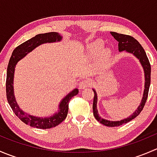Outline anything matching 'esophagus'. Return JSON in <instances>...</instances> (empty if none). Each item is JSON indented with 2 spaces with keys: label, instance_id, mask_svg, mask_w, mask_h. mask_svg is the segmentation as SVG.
<instances>
[{
  "label": "esophagus",
  "instance_id": "34e87169",
  "mask_svg": "<svg viewBox=\"0 0 157 157\" xmlns=\"http://www.w3.org/2000/svg\"><path fill=\"white\" fill-rule=\"evenodd\" d=\"M90 84H91V83H90V80H85L80 82V84H79V87L80 89H84L85 87H88L89 86H90Z\"/></svg>",
  "mask_w": 157,
  "mask_h": 157
}]
</instances>
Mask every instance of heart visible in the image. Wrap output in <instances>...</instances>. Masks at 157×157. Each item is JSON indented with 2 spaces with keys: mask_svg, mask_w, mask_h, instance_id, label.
<instances>
[{
  "mask_svg": "<svg viewBox=\"0 0 157 157\" xmlns=\"http://www.w3.org/2000/svg\"><path fill=\"white\" fill-rule=\"evenodd\" d=\"M105 46V43L103 41L98 40L93 43L90 44L87 46V53L90 57H96L99 55L102 48ZM111 52L109 49H105L100 53V59L102 61H108L110 57Z\"/></svg>",
  "mask_w": 157,
  "mask_h": 157,
  "instance_id": "heart-1",
  "label": "heart"
}]
</instances>
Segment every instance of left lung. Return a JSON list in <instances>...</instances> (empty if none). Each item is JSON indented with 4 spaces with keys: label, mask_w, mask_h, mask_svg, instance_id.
Listing matches in <instances>:
<instances>
[{
    "label": "left lung",
    "mask_w": 157,
    "mask_h": 157,
    "mask_svg": "<svg viewBox=\"0 0 157 157\" xmlns=\"http://www.w3.org/2000/svg\"><path fill=\"white\" fill-rule=\"evenodd\" d=\"M112 36L116 39L118 42V51L119 52H122V51H125L128 53H131L140 61V64H141L142 67H143L144 71V77H145V84H144V90L143 98H142L141 102H140V105L137 107V110L134 112L131 115H130L128 118H124V119L121 120V121H109V120L104 119V118H101L99 115L97 111V94L94 89H93V93H94V98H93V115L96 119L98 121L101 123V124H104L105 126H109V127H115V126H119L123 124H126V123L129 122L131 120L135 118L143 110L144 107L145 103L147 102V96H148V92L149 89H150V72H151V67H150V61H149L148 58H147L146 52H145L144 49L141 46L138 41L136 40L134 37L128 35L120 34V33H115V32H110Z\"/></svg>",
    "instance_id": "8db88e82"
}]
</instances>
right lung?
I'll list each match as a JSON object with an SVG mask.
<instances>
[{"label":"right lung","instance_id":"right-lung-1","mask_svg":"<svg viewBox=\"0 0 157 157\" xmlns=\"http://www.w3.org/2000/svg\"><path fill=\"white\" fill-rule=\"evenodd\" d=\"M62 36L55 32L36 35V36L26 41L14 49L9 61L7 71V80H6V93H7V101L15 115L23 122L31 127L40 128V129H47L58 125L67 117L70 100L72 99V97L78 94L79 90L78 89H74L68 93L60 102L58 112L54 114L52 116L47 117V118L45 117L39 118V117L30 115L20 109L16 102L13 93V77L16 64L20 60L24 58L28 53L31 52L33 49L39 45L44 43L60 42Z\"/></svg>","mask_w":157,"mask_h":157}]
</instances>
